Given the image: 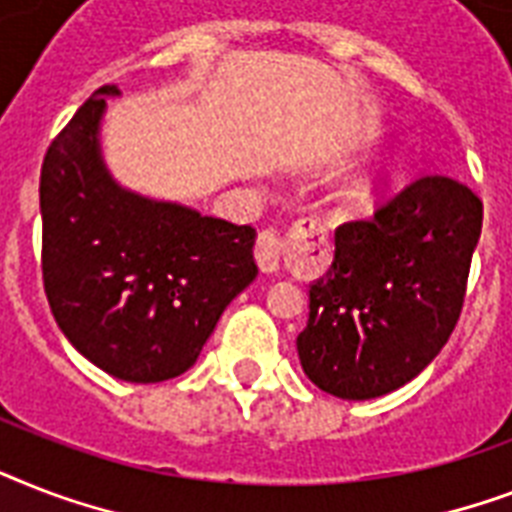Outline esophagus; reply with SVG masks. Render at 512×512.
I'll return each instance as SVG.
<instances>
[{
	"label": "esophagus",
	"instance_id": "esophagus-1",
	"mask_svg": "<svg viewBox=\"0 0 512 512\" xmlns=\"http://www.w3.org/2000/svg\"><path fill=\"white\" fill-rule=\"evenodd\" d=\"M281 239L276 231H263L257 239L255 260L263 273H279L281 271Z\"/></svg>",
	"mask_w": 512,
	"mask_h": 512
}]
</instances>
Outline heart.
Returning a JSON list of instances; mask_svg holds the SVG:
<instances>
[{
	"mask_svg": "<svg viewBox=\"0 0 512 512\" xmlns=\"http://www.w3.org/2000/svg\"><path fill=\"white\" fill-rule=\"evenodd\" d=\"M382 175H385V167H372V170H364L353 175L350 180L342 183V188L337 191V207L342 212H358L369 204V199L377 191Z\"/></svg>",
	"mask_w": 512,
	"mask_h": 512,
	"instance_id": "1",
	"label": "heart"
}]
</instances>
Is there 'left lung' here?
<instances>
[{"label": "left lung", "mask_w": 512, "mask_h": 512, "mask_svg": "<svg viewBox=\"0 0 512 512\" xmlns=\"http://www.w3.org/2000/svg\"><path fill=\"white\" fill-rule=\"evenodd\" d=\"M484 204L430 175L374 220L335 233V260L308 287L297 356L308 380L348 401L393 393L441 353L460 319Z\"/></svg>", "instance_id": "8db88e82"}]
</instances>
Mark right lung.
Segmentation results:
<instances>
[{"label":"right lung","mask_w":512,"mask_h":512,"mask_svg":"<svg viewBox=\"0 0 512 512\" xmlns=\"http://www.w3.org/2000/svg\"><path fill=\"white\" fill-rule=\"evenodd\" d=\"M100 87L42 164V279L60 332L124 382L191 369L231 300L255 281V228L116 183L100 148Z\"/></svg>","instance_id":"1"}]
</instances>
